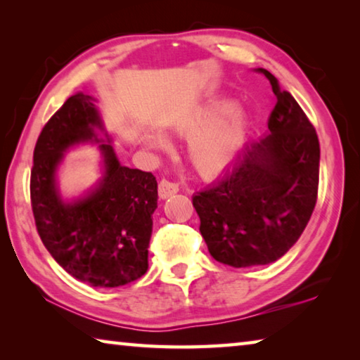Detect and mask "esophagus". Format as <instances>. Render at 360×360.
<instances>
[{"instance_id": "1", "label": "esophagus", "mask_w": 360, "mask_h": 360, "mask_svg": "<svg viewBox=\"0 0 360 360\" xmlns=\"http://www.w3.org/2000/svg\"><path fill=\"white\" fill-rule=\"evenodd\" d=\"M178 191H179V187H178V184H174V182H169L165 179L158 182V197H160L162 200L169 198L172 195L178 193Z\"/></svg>"}]
</instances>
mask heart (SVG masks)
I'll return each mask as SVG.
<instances>
[{"label":"heart","mask_w":360,"mask_h":360,"mask_svg":"<svg viewBox=\"0 0 360 360\" xmlns=\"http://www.w3.org/2000/svg\"><path fill=\"white\" fill-rule=\"evenodd\" d=\"M231 111V103H214L178 127L181 135L195 136L188 146V160L195 172L205 178L221 173L233 160L245 139L246 117L241 112L231 114L221 124L218 123ZM149 143L157 148H165V139L158 135L149 136Z\"/></svg>","instance_id":"heart-1"}]
</instances>
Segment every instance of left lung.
Returning a JSON list of instances; mask_svg holds the SVG:
<instances>
[{"label": "left lung", "instance_id": "1", "mask_svg": "<svg viewBox=\"0 0 360 360\" xmlns=\"http://www.w3.org/2000/svg\"><path fill=\"white\" fill-rule=\"evenodd\" d=\"M276 105L270 133L248 144L214 184L193 195L200 233L224 265L278 260L300 238L318 200L319 139L311 122L270 71Z\"/></svg>", "mask_w": 360, "mask_h": 360}]
</instances>
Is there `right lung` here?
Wrapping results in <instances>:
<instances>
[{"instance_id":"obj_1","label":"right lung","mask_w":360,"mask_h":360,"mask_svg":"<svg viewBox=\"0 0 360 360\" xmlns=\"http://www.w3.org/2000/svg\"><path fill=\"white\" fill-rule=\"evenodd\" d=\"M98 128L108 143L96 136ZM101 142L105 174L87 198L65 204L55 172L64 150L77 142ZM94 105L77 92L49 119L34 146L30 197L36 230L60 266L94 288H119L148 271L152 214L157 208L154 174L122 167Z\"/></svg>"}]
</instances>
